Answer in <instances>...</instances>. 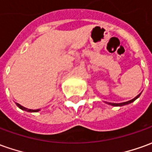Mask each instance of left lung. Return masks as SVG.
I'll return each mask as SVG.
<instances>
[{"label": "left lung", "instance_id": "obj_1", "mask_svg": "<svg viewBox=\"0 0 152 152\" xmlns=\"http://www.w3.org/2000/svg\"><path fill=\"white\" fill-rule=\"evenodd\" d=\"M140 94H138V95H137L134 99H133L132 100H129V101H128V102H121V103H113V102H108V104H110V105L112 106H114V107H118V106H120V107H121V106H124V105H127V104H129V103H131V102H133L134 101V100H136V99L140 96Z\"/></svg>", "mask_w": 152, "mask_h": 152}]
</instances>
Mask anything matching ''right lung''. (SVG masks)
I'll list each match as a JSON object with an SVG mask.
<instances>
[{
  "mask_svg": "<svg viewBox=\"0 0 152 152\" xmlns=\"http://www.w3.org/2000/svg\"><path fill=\"white\" fill-rule=\"evenodd\" d=\"M16 104H17V106H18L19 108L22 109V110H23V111H26V112H39V111H40L39 109H37V110H31V109H28V108H26V107H23V106H21V105H20V104H18V103H16Z\"/></svg>",
  "mask_w": 152,
  "mask_h": 152,
  "instance_id": "add662e5",
  "label": "right lung"
}]
</instances>
